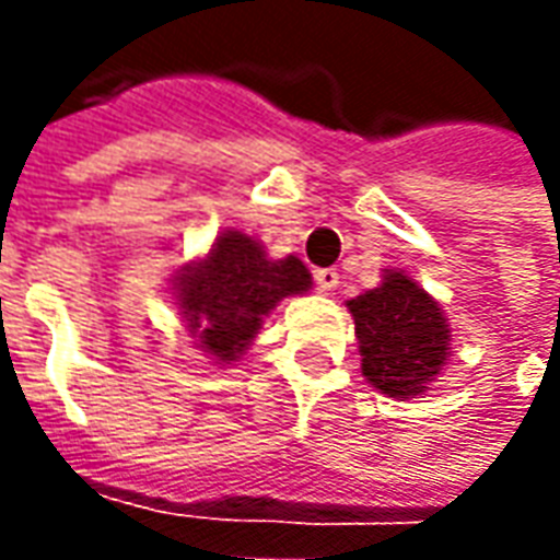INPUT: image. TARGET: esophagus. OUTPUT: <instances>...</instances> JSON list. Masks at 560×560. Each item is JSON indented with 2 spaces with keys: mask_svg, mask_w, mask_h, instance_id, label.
Segmentation results:
<instances>
[{
  "mask_svg": "<svg viewBox=\"0 0 560 560\" xmlns=\"http://www.w3.org/2000/svg\"><path fill=\"white\" fill-rule=\"evenodd\" d=\"M315 284H317V291H324V293L336 291V288H339V269H332V267L317 269Z\"/></svg>",
  "mask_w": 560,
  "mask_h": 560,
  "instance_id": "esophagus-1",
  "label": "esophagus"
}]
</instances>
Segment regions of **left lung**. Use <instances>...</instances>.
Listing matches in <instances>:
<instances>
[{"label": "left lung", "instance_id": "obj_1", "mask_svg": "<svg viewBox=\"0 0 560 560\" xmlns=\"http://www.w3.org/2000/svg\"><path fill=\"white\" fill-rule=\"evenodd\" d=\"M363 375L389 399H413L429 389L450 357V324L420 284L387 269L375 291L348 300Z\"/></svg>", "mask_w": 560, "mask_h": 560}]
</instances>
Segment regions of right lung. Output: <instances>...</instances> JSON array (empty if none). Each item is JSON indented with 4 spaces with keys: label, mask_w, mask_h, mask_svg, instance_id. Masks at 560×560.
<instances>
[{
    "label": "right lung",
    "mask_w": 560,
    "mask_h": 560,
    "mask_svg": "<svg viewBox=\"0 0 560 560\" xmlns=\"http://www.w3.org/2000/svg\"><path fill=\"white\" fill-rule=\"evenodd\" d=\"M312 276L300 257L269 260L243 231H224L209 255L176 279L191 336L215 363H236L281 296L305 293Z\"/></svg>",
    "instance_id": "obj_1"
}]
</instances>
